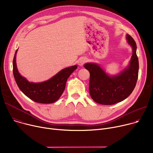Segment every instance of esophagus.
Segmentation results:
<instances>
[{"label":"esophagus","mask_w":153,"mask_h":153,"mask_svg":"<svg viewBox=\"0 0 153 153\" xmlns=\"http://www.w3.org/2000/svg\"><path fill=\"white\" fill-rule=\"evenodd\" d=\"M87 60L85 58H82L78 61V65L79 66H83L87 62Z\"/></svg>","instance_id":"obj_1"}]
</instances>
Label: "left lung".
Instances as JSON below:
<instances>
[{
	"label": "left lung",
	"instance_id": "8db88e82",
	"mask_svg": "<svg viewBox=\"0 0 153 153\" xmlns=\"http://www.w3.org/2000/svg\"><path fill=\"white\" fill-rule=\"evenodd\" d=\"M126 38L132 48V55L129 66L119 74L109 76L96 63L84 65L90 74V94L97 103L112 105L120 102L128 98L136 85L139 68L136 53L137 45L129 35H126Z\"/></svg>",
	"mask_w": 153,
	"mask_h": 153
}]
</instances>
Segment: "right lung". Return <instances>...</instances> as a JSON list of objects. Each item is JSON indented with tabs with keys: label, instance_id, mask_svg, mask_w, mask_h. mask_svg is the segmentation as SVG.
I'll return each mask as SVG.
<instances>
[{
	"label": "right lung",
	"instance_id": "1",
	"mask_svg": "<svg viewBox=\"0 0 153 153\" xmlns=\"http://www.w3.org/2000/svg\"><path fill=\"white\" fill-rule=\"evenodd\" d=\"M16 51L13 61V72L15 81L21 91L33 101L42 104H50L57 101L65 90L67 79L77 69L74 65L65 68L49 80L43 82H29L18 72Z\"/></svg>",
	"mask_w": 153,
	"mask_h": 153
}]
</instances>
